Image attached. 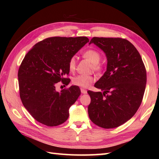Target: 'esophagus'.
I'll list each match as a JSON object with an SVG mask.
<instances>
[{
  "label": "esophagus",
  "mask_w": 159,
  "mask_h": 159,
  "mask_svg": "<svg viewBox=\"0 0 159 159\" xmlns=\"http://www.w3.org/2000/svg\"><path fill=\"white\" fill-rule=\"evenodd\" d=\"M80 92H81V93H83V94H85V93H87V90L84 89H83V88H80Z\"/></svg>",
  "instance_id": "1"
}]
</instances>
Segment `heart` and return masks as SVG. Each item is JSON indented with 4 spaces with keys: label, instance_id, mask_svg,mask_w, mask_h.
I'll list each match as a JSON object with an SVG mask.
<instances>
[{
    "label": "heart",
    "instance_id": "obj_1",
    "mask_svg": "<svg viewBox=\"0 0 159 159\" xmlns=\"http://www.w3.org/2000/svg\"><path fill=\"white\" fill-rule=\"evenodd\" d=\"M83 56L88 59L91 63H93V68L98 72H102L104 69L103 64L100 63L101 59L100 52L94 48H90L84 51ZM76 59L74 57H71L68 62V68L70 72H74L76 70ZM95 80V77L92 75H85L79 74L72 79V83L74 85L87 88Z\"/></svg>",
    "mask_w": 159,
    "mask_h": 159
}]
</instances>
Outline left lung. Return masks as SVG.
Segmentation results:
<instances>
[{
  "label": "left lung",
  "instance_id": "1",
  "mask_svg": "<svg viewBox=\"0 0 159 159\" xmlns=\"http://www.w3.org/2000/svg\"><path fill=\"white\" fill-rule=\"evenodd\" d=\"M93 43L106 54L107 68L94 87L101 92H87L90 120L103 128H113L129 120L139 109L146 89V67L139 52L126 39L97 38Z\"/></svg>",
  "mask_w": 159,
  "mask_h": 159
}]
</instances>
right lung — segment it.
Wrapping results in <instances>:
<instances>
[{"mask_svg": "<svg viewBox=\"0 0 159 159\" xmlns=\"http://www.w3.org/2000/svg\"><path fill=\"white\" fill-rule=\"evenodd\" d=\"M89 42L87 37H52L37 43L20 64L18 76L24 107L39 123L56 126L69 117L70 106L80 94L78 86L57 92L58 82L70 83L68 62Z\"/></svg>", "mask_w": 159, "mask_h": 159, "instance_id": "add662e5", "label": "right lung"}]
</instances>
